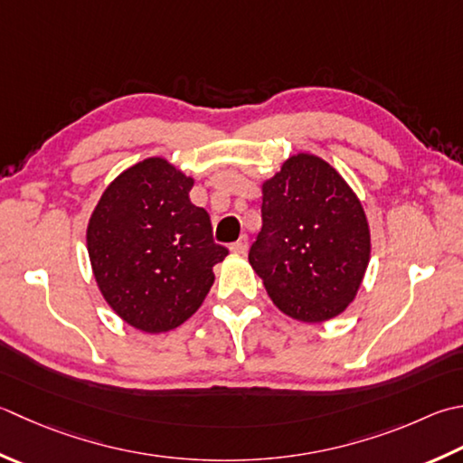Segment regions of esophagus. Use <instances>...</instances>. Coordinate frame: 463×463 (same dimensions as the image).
<instances>
[{
  "mask_svg": "<svg viewBox=\"0 0 463 463\" xmlns=\"http://www.w3.org/2000/svg\"><path fill=\"white\" fill-rule=\"evenodd\" d=\"M231 250L234 255H244L249 250V237H241L237 242L231 244Z\"/></svg>",
  "mask_w": 463,
  "mask_h": 463,
  "instance_id": "1",
  "label": "esophagus"
}]
</instances>
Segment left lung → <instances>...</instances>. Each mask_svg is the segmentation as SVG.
<instances>
[{
	"label": "left lung",
	"instance_id": "obj_1",
	"mask_svg": "<svg viewBox=\"0 0 463 463\" xmlns=\"http://www.w3.org/2000/svg\"><path fill=\"white\" fill-rule=\"evenodd\" d=\"M262 226L249 262L279 311L325 323L347 311L371 259L369 221L347 180L311 152L262 180Z\"/></svg>",
	"mask_w": 463,
	"mask_h": 463
}]
</instances>
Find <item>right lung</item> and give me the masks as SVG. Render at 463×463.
I'll list each match as a JSON object with an SVG mask.
<instances>
[{
	"label": "right lung",
	"instance_id": "obj_1",
	"mask_svg": "<svg viewBox=\"0 0 463 463\" xmlns=\"http://www.w3.org/2000/svg\"><path fill=\"white\" fill-rule=\"evenodd\" d=\"M194 178L162 156L122 170L99 196L86 229L96 285L108 307L148 335L188 321L229 250L213 239L211 216L190 203Z\"/></svg>",
	"mask_w": 463,
	"mask_h": 463
}]
</instances>
